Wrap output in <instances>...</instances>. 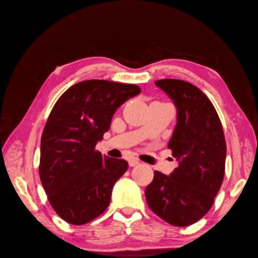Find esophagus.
<instances>
[{"label": "esophagus", "mask_w": 258, "mask_h": 258, "mask_svg": "<svg viewBox=\"0 0 258 258\" xmlns=\"http://www.w3.org/2000/svg\"><path fill=\"white\" fill-rule=\"evenodd\" d=\"M140 163V161L138 160L137 158H131L130 160H128V165L131 166V167H135V166H138Z\"/></svg>", "instance_id": "34e87169"}]
</instances>
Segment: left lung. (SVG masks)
Returning <instances> with one entry per match:
<instances>
[{
	"mask_svg": "<svg viewBox=\"0 0 258 258\" xmlns=\"http://www.w3.org/2000/svg\"><path fill=\"white\" fill-rule=\"evenodd\" d=\"M174 102L177 123L168 143L178 167L154 171L145 188L149 208L166 222L186 227L209 212L224 176L227 147L217 110L198 87L163 79L154 82Z\"/></svg>",
	"mask_w": 258,
	"mask_h": 258,
	"instance_id": "left-lung-1",
	"label": "left lung"
}]
</instances>
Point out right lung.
Here are the masks:
<instances>
[{
	"label": "right lung",
	"mask_w": 258,
	"mask_h": 258,
	"mask_svg": "<svg viewBox=\"0 0 258 258\" xmlns=\"http://www.w3.org/2000/svg\"><path fill=\"white\" fill-rule=\"evenodd\" d=\"M140 91L135 84L87 80L68 89L51 109L41 135L39 176L51 207L67 222L81 226L108 208L128 163L95 148L116 110Z\"/></svg>",
	"instance_id": "obj_1"
}]
</instances>
